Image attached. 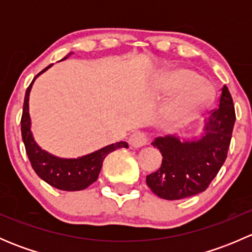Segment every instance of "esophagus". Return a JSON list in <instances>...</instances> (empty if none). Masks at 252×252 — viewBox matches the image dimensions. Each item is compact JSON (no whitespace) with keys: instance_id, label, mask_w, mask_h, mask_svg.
Segmentation results:
<instances>
[{"instance_id":"obj_1","label":"esophagus","mask_w":252,"mask_h":252,"mask_svg":"<svg viewBox=\"0 0 252 252\" xmlns=\"http://www.w3.org/2000/svg\"><path fill=\"white\" fill-rule=\"evenodd\" d=\"M147 135L145 133H142V131H135V133H133L130 135V138H129V144L131 145L133 147H135V149H138V147H142L145 146V145L147 144Z\"/></svg>"}]
</instances>
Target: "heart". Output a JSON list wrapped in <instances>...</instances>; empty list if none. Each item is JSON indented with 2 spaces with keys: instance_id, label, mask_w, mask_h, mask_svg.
<instances>
[{
  "instance_id": "1",
  "label": "heart",
  "mask_w": 252,
  "mask_h": 252,
  "mask_svg": "<svg viewBox=\"0 0 252 252\" xmlns=\"http://www.w3.org/2000/svg\"><path fill=\"white\" fill-rule=\"evenodd\" d=\"M161 85L169 93H178L164 110V117L172 126L189 123L207 107L212 98V88L188 68L167 70L161 77Z\"/></svg>"
}]
</instances>
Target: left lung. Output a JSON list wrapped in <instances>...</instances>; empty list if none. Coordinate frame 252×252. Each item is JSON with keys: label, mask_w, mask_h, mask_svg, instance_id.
Segmentation results:
<instances>
[{"label": "left lung", "mask_w": 252, "mask_h": 252, "mask_svg": "<svg viewBox=\"0 0 252 252\" xmlns=\"http://www.w3.org/2000/svg\"><path fill=\"white\" fill-rule=\"evenodd\" d=\"M234 123L233 98L224 85L199 140L182 141L172 135L155 139L151 145L161 152L162 164L146 177L152 192L164 200H180L205 191L227 158Z\"/></svg>", "instance_id": "8db88e82"}]
</instances>
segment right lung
Masks as SVG:
<instances>
[{
	"mask_svg": "<svg viewBox=\"0 0 252 252\" xmlns=\"http://www.w3.org/2000/svg\"><path fill=\"white\" fill-rule=\"evenodd\" d=\"M51 65L52 64H50L44 70H41L34 78V80L41 73L47 70ZM34 80L28 86L27 93H25L23 114L22 119H20L23 142H24L25 151H27L28 157H29L32 169L42 180H45L47 184L56 188V189L65 190V191H78V190L86 189L89 185H91L97 180L98 174H100L101 168H102L103 159L106 158V156L111 152L116 151V150L122 149V147L128 149V144L126 141L116 142V144H111L108 146L93 152V154L79 157V158H60V157L53 156V155L42 150L35 142L32 130H30L29 94Z\"/></svg>",
	"mask_w": 252,
	"mask_h": 252,
	"instance_id": "add662e5",
	"label": "right lung"
}]
</instances>
